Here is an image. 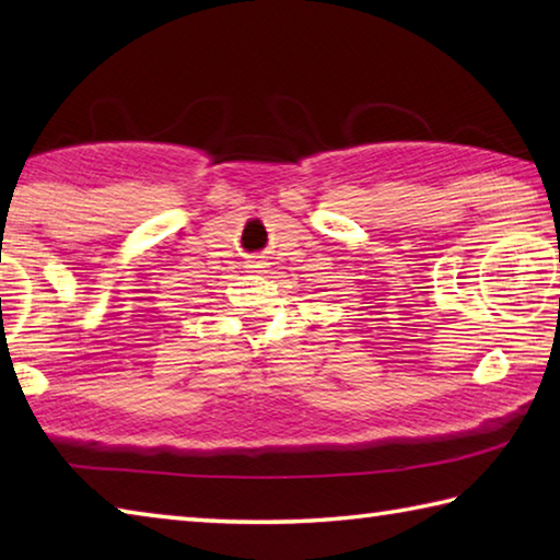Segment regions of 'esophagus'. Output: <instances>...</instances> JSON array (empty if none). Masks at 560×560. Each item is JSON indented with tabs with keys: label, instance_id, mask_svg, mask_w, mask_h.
Segmentation results:
<instances>
[{
	"label": "esophagus",
	"instance_id": "esophagus-1",
	"mask_svg": "<svg viewBox=\"0 0 560 560\" xmlns=\"http://www.w3.org/2000/svg\"><path fill=\"white\" fill-rule=\"evenodd\" d=\"M254 269H261V264H254Z\"/></svg>",
	"mask_w": 560,
	"mask_h": 560
}]
</instances>
